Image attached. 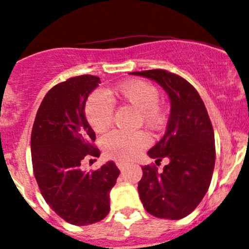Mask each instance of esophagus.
<instances>
[{
	"mask_svg": "<svg viewBox=\"0 0 249 249\" xmlns=\"http://www.w3.org/2000/svg\"><path fill=\"white\" fill-rule=\"evenodd\" d=\"M116 165L118 166V169H124L126 164H125L124 162H120V160H118V162H116Z\"/></svg>",
	"mask_w": 249,
	"mask_h": 249,
	"instance_id": "obj_1",
	"label": "esophagus"
}]
</instances>
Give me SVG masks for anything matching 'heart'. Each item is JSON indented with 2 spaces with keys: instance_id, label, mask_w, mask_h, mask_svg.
Masks as SVG:
<instances>
[{
  "instance_id": "heart-1",
  "label": "heart",
  "mask_w": 249,
  "mask_h": 249,
  "mask_svg": "<svg viewBox=\"0 0 249 249\" xmlns=\"http://www.w3.org/2000/svg\"><path fill=\"white\" fill-rule=\"evenodd\" d=\"M117 93L124 102L139 110L141 122L157 129L164 122V111L158 103L160 91L155 85L145 80H132L122 84ZM85 114L89 125L97 132H103L113 122L114 103L106 92L98 89L89 97L85 105ZM150 144V137L144 131L127 133L113 130L102 138L104 152L112 160L126 162L132 160Z\"/></svg>"
}]
</instances>
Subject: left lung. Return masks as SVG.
Listing matches in <instances>:
<instances>
[{
	"mask_svg": "<svg viewBox=\"0 0 249 249\" xmlns=\"http://www.w3.org/2000/svg\"><path fill=\"white\" fill-rule=\"evenodd\" d=\"M158 83L170 98L171 111L163 138L147 151L160 164L143 166L138 193L144 208L160 218L179 220L200 204L212 181L215 165V139L203 100L184 78L165 70L131 72Z\"/></svg>",
	"mask_w": 249,
	"mask_h": 249,
	"instance_id": "1",
	"label": "left lung"
}]
</instances>
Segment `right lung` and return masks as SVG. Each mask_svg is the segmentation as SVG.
<instances>
[{"mask_svg":"<svg viewBox=\"0 0 249 249\" xmlns=\"http://www.w3.org/2000/svg\"><path fill=\"white\" fill-rule=\"evenodd\" d=\"M99 84L98 76L84 74L52 87L32 129L33 171L41 194L60 217L75 226L105 218L120 173L113 162L89 173L80 168L85 158L100 155L85 117L87 97Z\"/></svg>","mask_w":249,"mask_h":249,"instance_id":"obj_1","label":"right lung"}]
</instances>
